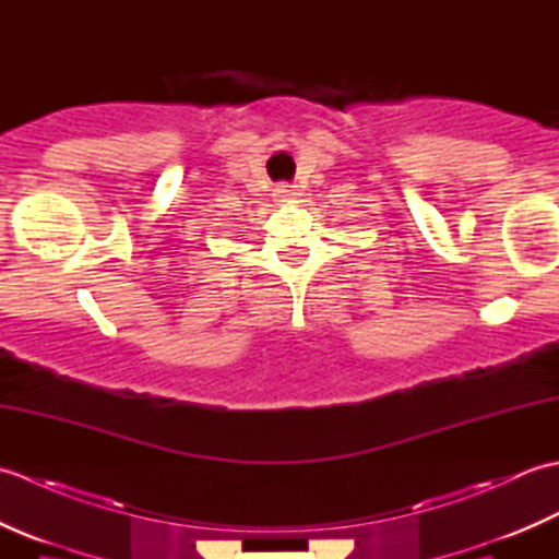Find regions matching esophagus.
Returning <instances> with one entry per match:
<instances>
[{
  "label": "esophagus",
  "mask_w": 559,
  "mask_h": 559,
  "mask_svg": "<svg viewBox=\"0 0 559 559\" xmlns=\"http://www.w3.org/2000/svg\"><path fill=\"white\" fill-rule=\"evenodd\" d=\"M273 197H276L278 201H290L295 197H300V192H298V187H295V185L281 182V185H276V189H273Z\"/></svg>",
  "instance_id": "34e87169"
}]
</instances>
